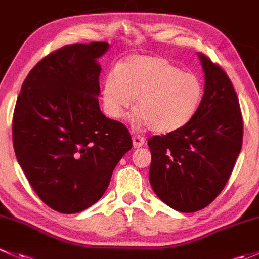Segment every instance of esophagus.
I'll list each match as a JSON object with an SVG mask.
<instances>
[{"instance_id": "34e87169", "label": "esophagus", "mask_w": 259, "mask_h": 259, "mask_svg": "<svg viewBox=\"0 0 259 259\" xmlns=\"http://www.w3.org/2000/svg\"><path fill=\"white\" fill-rule=\"evenodd\" d=\"M132 142H133V147L138 148V147H142L145 146V138L141 137V136H133L132 137Z\"/></svg>"}]
</instances>
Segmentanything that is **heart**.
<instances>
[{"mask_svg":"<svg viewBox=\"0 0 259 259\" xmlns=\"http://www.w3.org/2000/svg\"><path fill=\"white\" fill-rule=\"evenodd\" d=\"M204 96L201 77L183 72L161 56H131L106 76L103 108L121 119L136 98L135 121L157 133L182 128L198 111Z\"/></svg>","mask_w":259,"mask_h":259,"instance_id":"heart-1","label":"heart"}]
</instances>
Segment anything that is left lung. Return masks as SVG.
Returning <instances> with one entry per match:
<instances>
[{
	"label": "left lung",
	"mask_w": 259,
	"mask_h": 259,
	"mask_svg": "<svg viewBox=\"0 0 259 259\" xmlns=\"http://www.w3.org/2000/svg\"><path fill=\"white\" fill-rule=\"evenodd\" d=\"M204 72V96L182 128L148 140L149 182L161 201L178 212H197L221 193L242 148L243 122L226 72L197 53Z\"/></svg>",
	"instance_id": "8db88e82"
}]
</instances>
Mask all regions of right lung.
I'll list each match as a JSON object with an SVG mask.
<instances>
[{
    "label": "right lung",
    "instance_id": "1",
    "mask_svg": "<svg viewBox=\"0 0 259 259\" xmlns=\"http://www.w3.org/2000/svg\"><path fill=\"white\" fill-rule=\"evenodd\" d=\"M107 42L50 53L26 77L13 113L16 157L37 196L60 213H78L107 189L132 148L128 130L100 110L98 58Z\"/></svg>",
    "mask_w": 259,
    "mask_h": 259
}]
</instances>
